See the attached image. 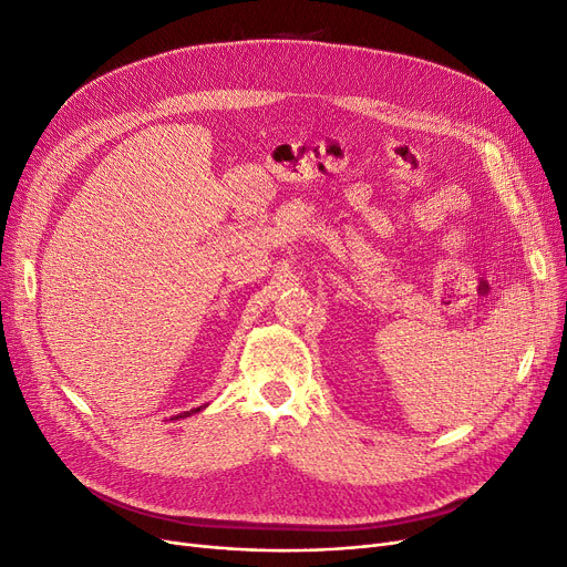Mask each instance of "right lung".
Masks as SVG:
<instances>
[{
	"instance_id": "add662e5",
	"label": "right lung",
	"mask_w": 567,
	"mask_h": 567,
	"mask_svg": "<svg viewBox=\"0 0 567 567\" xmlns=\"http://www.w3.org/2000/svg\"><path fill=\"white\" fill-rule=\"evenodd\" d=\"M206 405H199V408H194V410H187V412H181V414H176L174 420H185V416H192V414H196V412H202Z\"/></svg>"
}]
</instances>
